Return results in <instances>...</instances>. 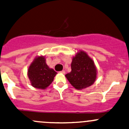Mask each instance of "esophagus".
Segmentation results:
<instances>
[{
	"mask_svg": "<svg viewBox=\"0 0 129 129\" xmlns=\"http://www.w3.org/2000/svg\"><path fill=\"white\" fill-rule=\"evenodd\" d=\"M60 73H63V74H64V73H66V72H65V70H62V71L60 72Z\"/></svg>",
	"mask_w": 129,
	"mask_h": 129,
	"instance_id": "obj_1",
	"label": "esophagus"
}]
</instances>
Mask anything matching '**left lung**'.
<instances>
[{"label": "left lung", "instance_id": "obj_1", "mask_svg": "<svg viewBox=\"0 0 129 129\" xmlns=\"http://www.w3.org/2000/svg\"><path fill=\"white\" fill-rule=\"evenodd\" d=\"M72 71L66 75L70 84L77 89L91 86L96 79L97 71L93 60L86 53L80 51L73 58Z\"/></svg>", "mask_w": 129, "mask_h": 129}]
</instances>
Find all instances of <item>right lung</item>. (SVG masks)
Instances as JSON below:
<instances>
[{
    "label": "right lung",
    "instance_id": "obj_1",
    "mask_svg": "<svg viewBox=\"0 0 129 129\" xmlns=\"http://www.w3.org/2000/svg\"><path fill=\"white\" fill-rule=\"evenodd\" d=\"M53 69L46 65L45 59L40 56L35 59L28 70V76L31 84L35 88L44 89L53 82L56 75Z\"/></svg>",
    "mask_w": 129,
    "mask_h": 129
}]
</instances>
